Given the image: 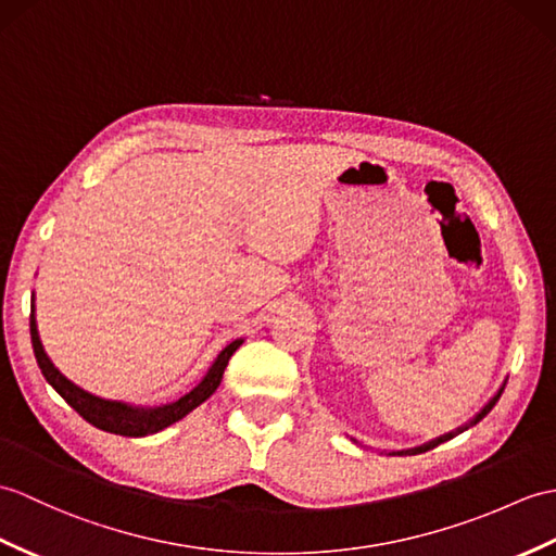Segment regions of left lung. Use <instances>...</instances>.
Listing matches in <instances>:
<instances>
[{
	"label": "left lung",
	"instance_id": "obj_1",
	"mask_svg": "<svg viewBox=\"0 0 556 556\" xmlns=\"http://www.w3.org/2000/svg\"><path fill=\"white\" fill-rule=\"evenodd\" d=\"M500 395H502V389H500V393L493 397V400H490V403L479 412V415H476L467 426H462V429H457V431H453V433H447V435H441V438H435V441H431V443H426V445H421V447H415V450H407V453H400V455H419V453H426V450H433V447H438V445H441V443H445V441H450V438H455L457 433H462V431H467L469 429V426H473V424H479L485 415H488V412L490 409H493L495 407V403H497V400H500Z\"/></svg>",
	"mask_w": 556,
	"mask_h": 556
}]
</instances>
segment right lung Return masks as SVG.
<instances>
[{
	"instance_id": "add662e5",
	"label": "right lung",
	"mask_w": 556,
	"mask_h": 556,
	"mask_svg": "<svg viewBox=\"0 0 556 556\" xmlns=\"http://www.w3.org/2000/svg\"><path fill=\"white\" fill-rule=\"evenodd\" d=\"M30 339H33L35 359H37V365H40L45 379L54 386V391L63 400H66L77 415L92 426H97V429H101V431L115 433V435H127V438H139V435L163 431L165 426H170L182 417H187L193 407H199L203 400H208L217 391L219 381H223V374H225L229 357L235 355V351L241 345V341H231L225 351L217 355L213 367L208 369V374H205L197 389L189 391L185 397H179L177 403L144 409V407H130L123 403H111V400H101L92 393L77 389L75 383H71L66 377H63V374L54 365H51V359L47 357L45 348H42L40 333H37V325H35V305L30 313Z\"/></svg>"
}]
</instances>
